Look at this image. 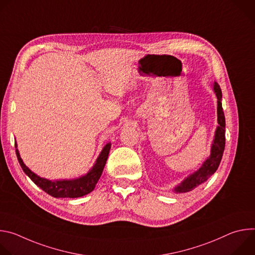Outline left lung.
<instances>
[{
	"mask_svg": "<svg viewBox=\"0 0 255 255\" xmlns=\"http://www.w3.org/2000/svg\"><path fill=\"white\" fill-rule=\"evenodd\" d=\"M213 90L217 98V117L218 126L215 131L214 139L211 146L210 156L203 162L201 167L195 172L189 174L180 184L173 188V192L176 194H183L193 191L198 186L204 184L207 179L213 175L219 166L224 148H225V116L222 108V92L220 86L216 82L213 84Z\"/></svg>",
	"mask_w": 255,
	"mask_h": 255,
	"instance_id": "1",
	"label": "left lung"
}]
</instances>
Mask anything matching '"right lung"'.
<instances>
[{
    "label": "right lung",
    "instance_id": "obj_1",
    "mask_svg": "<svg viewBox=\"0 0 255 255\" xmlns=\"http://www.w3.org/2000/svg\"><path fill=\"white\" fill-rule=\"evenodd\" d=\"M16 154L18 161L23 169V171L31 178L33 183L42 189L48 195L54 198H80L86 196L94 191L98 180L100 179L105 164L107 162L109 152H110L111 143H107L101 153L99 154L95 164L88 171L87 174L82 175L75 179H60V180H50L44 177H41L34 173L29 167L23 162L19 150L17 149V142L15 143Z\"/></svg>",
    "mask_w": 255,
    "mask_h": 255
}]
</instances>
